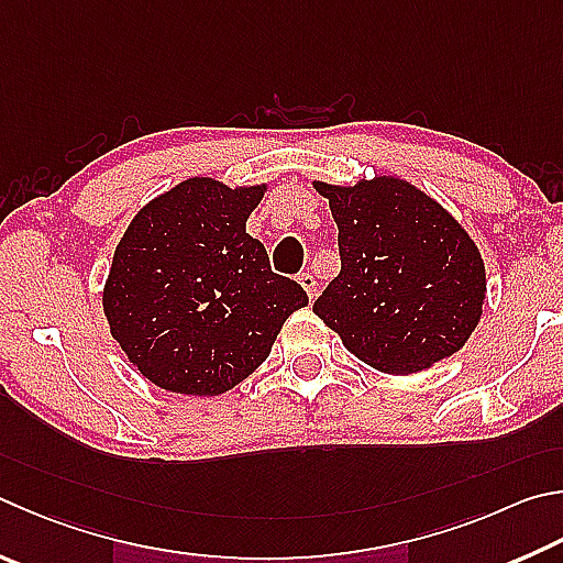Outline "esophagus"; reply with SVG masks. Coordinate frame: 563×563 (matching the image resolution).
Listing matches in <instances>:
<instances>
[{
    "mask_svg": "<svg viewBox=\"0 0 563 563\" xmlns=\"http://www.w3.org/2000/svg\"><path fill=\"white\" fill-rule=\"evenodd\" d=\"M298 280H300V285H302V290L308 292V298H310V300H314V298H317V280H314V275H310V273H302Z\"/></svg>",
    "mask_w": 563,
    "mask_h": 563,
    "instance_id": "esophagus-1",
    "label": "esophagus"
}]
</instances>
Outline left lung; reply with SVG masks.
<instances>
[{
  "instance_id": "left-lung-1",
  "label": "left lung",
  "mask_w": 563,
  "mask_h": 563,
  "mask_svg": "<svg viewBox=\"0 0 563 563\" xmlns=\"http://www.w3.org/2000/svg\"><path fill=\"white\" fill-rule=\"evenodd\" d=\"M340 229L342 271L312 312L356 360L413 374L455 354L487 292L475 241L441 203L398 177L314 181Z\"/></svg>"
}]
</instances>
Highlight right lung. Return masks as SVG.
<instances>
[{"label": "right lung", "mask_w": 563, "mask_h": 563, "mask_svg": "<svg viewBox=\"0 0 563 563\" xmlns=\"http://www.w3.org/2000/svg\"><path fill=\"white\" fill-rule=\"evenodd\" d=\"M265 184L231 189L191 177L130 221L112 255L103 310L132 366L159 388L219 396L268 360L288 317L308 305L246 233Z\"/></svg>", "instance_id": "right-lung-1"}]
</instances>
